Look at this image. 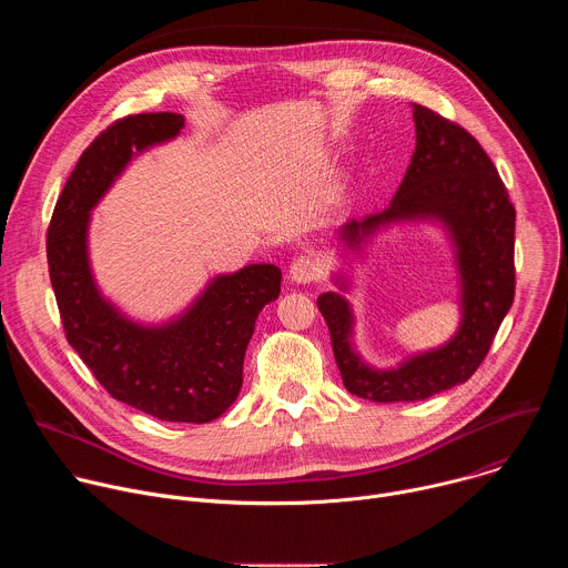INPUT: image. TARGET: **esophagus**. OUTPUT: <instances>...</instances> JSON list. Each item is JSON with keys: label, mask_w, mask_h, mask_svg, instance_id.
<instances>
[{"label": "esophagus", "mask_w": 568, "mask_h": 568, "mask_svg": "<svg viewBox=\"0 0 568 568\" xmlns=\"http://www.w3.org/2000/svg\"><path fill=\"white\" fill-rule=\"evenodd\" d=\"M321 274H323V267H321L318 258H314L310 254L296 256L290 265V278L294 283H314L321 278Z\"/></svg>", "instance_id": "34e87169"}]
</instances>
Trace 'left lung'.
Instances as JSON below:
<instances>
[{"label":"left lung","instance_id":"8db88e82","mask_svg":"<svg viewBox=\"0 0 568 568\" xmlns=\"http://www.w3.org/2000/svg\"><path fill=\"white\" fill-rule=\"evenodd\" d=\"M416 152L393 202L382 213L351 220L342 237L351 247L397 220L436 217L456 245L463 321L438 351L416 355L390 371L366 366L351 346L353 314L342 294L316 305L328 323L344 386L373 402H414L467 382L488 355L515 298V206L493 159L458 123L414 105Z\"/></svg>","mask_w":568,"mask_h":568}]
</instances>
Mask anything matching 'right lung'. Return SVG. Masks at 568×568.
<instances>
[{
  "mask_svg": "<svg viewBox=\"0 0 568 568\" xmlns=\"http://www.w3.org/2000/svg\"><path fill=\"white\" fill-rule=\"evenodd\" d=\"M184 128L173 112L130 114L80 154L49 222L47 261L69 346L119 402L169 423H211L235 402L261 310L281 294L276 265L217 276L173 323L145 328L97 290L88 261L90 211L134 152Z\"/></svg>",
  "mask_w": 568,
  "mask_h": 568,
  "instance_id": "1",
  "label": "right lung"
}]
</instances>
